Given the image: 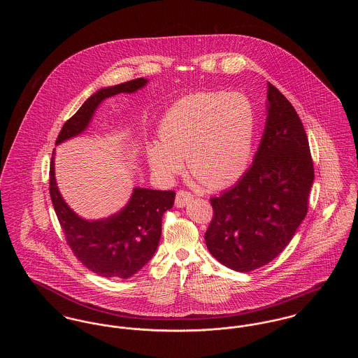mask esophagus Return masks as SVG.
<instances>
[{"mask_svg":"<svg viewBox=\"0 0 358 358\" xmlns=\"http://www.w3.org/2000/svg\"><path fill=\"white\" fill-rule=\"evenodd\" d=\"M192 199H193V196L189 192L178 190L177 194H176V206L177 208H184L185 205L189 204L192 201Z\"/></svg>","mask_w":358,"mask_h":358,"instance_id":"obj_1","label":"esophagus"}]
</instances>
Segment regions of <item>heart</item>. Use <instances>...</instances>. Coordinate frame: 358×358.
<instances>
[{
    "label": "heart",
    "instance_id": "obj_1",
    "mask_svg": "<svg viewBox=\"0 0 358 358\" xmlns=\"http://www.w3.org/2000/svg\"><path fill=\"white\" fill-rule=\"evenodd\" d=\"M256 115L238 92H197L181 98L165 114L161 141L146 146L152 171L171 180L184 168L210 189L234 185L247 171L254 148Z\"/></svg>",
    "mask_w": 358,
    "mask_h": 358
}]
</instances>
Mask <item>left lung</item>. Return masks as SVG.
<instances>
[{
  "mask_svg": "<svg viewBox=\"0 0 358 358\" xmlns=\"http://www.w3.org/2000/svg\"><path fill=\"white\" fill-rule=\"evenodd\" d=\"M267 118L252 165L235 187L212 197L205 243L213 257L248 273L279 255L303 222L314 166L295 108L270 82Z\"/></svg>",
  "mask_w": 358,
  "mask_h": 358,
  "instance_id": "8db88e82",
  "label": "left lung"
}]
</instances>
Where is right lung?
I'll use <instances>...</instances> for the list:
<instances>
[{"label": "right lung", "instance_id": "add662e5", "mask_svg": "<svg viewBox=\"0 0 358 358\" xmlns=\"http://www.w3.org/2000/svg\"><path fill=\"white\" fill-rule=\"evenodd\" d=\"M148 82V79L139 78L101 88L92 94L64 123L56 145L82 134L103 101L122 92H136ZM50 193L72 252L92 273L114 279L131 278L149 263L161 238L162 216L173 206L176 197L173 190L134 187L130 200L120 212L106 219L87 220L69 208L59 192L55 177V149L50 171Z\"/></svg>", "mask_w": 358, "mask_h": 358}]
</instances>
